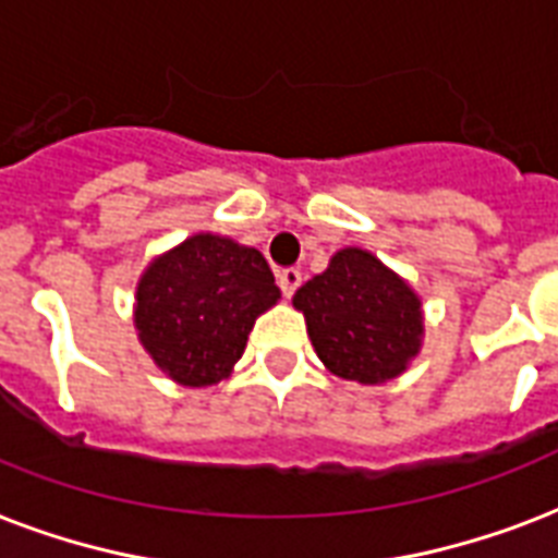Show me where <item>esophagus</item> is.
Here are the masks:
<instances>
[{"label": "esophagus", "mask_w": 558, "mask_h": 558, "mask_svg": "<svg viewBox=\"0 0 558 558\" xmlns=\"http://www.w3.org/2000/svg\"><path fill=\"white\" fill-rule=\"evenodd\" d=\"M276 282H279V288H282L284 296H293V291L302 284V274L296 270V267H284V270H279L276 274Z\"/></svg>", "instance_id": "obj_1"}]
</instances>
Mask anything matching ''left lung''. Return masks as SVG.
I'll list each match as a JSON object with an SVG mask.
<instances>
[{
  "instance_id": "left-lung-1",
  "label": "left lung",
  "mask_w": 558,
  "mask_h": 558,
  "mask_svg": "<svg viewBox=\"0 0 558 558\" xmlns=\"http://www.w3.org/2000/svg\"><path fill=\"white\" fill-rule=\"evenodd\" d=\"M319 361L347 381H390L418 352L422 311L408 282L366 250H340L293 293Z\"/></svg>"
}]
</instances>
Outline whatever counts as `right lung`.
I'll return each instance as SVG.
<instances>
[{
  "label": "right lung",
  "mask_w": 558,
  "mask_h": 558,
  "mask_svg": "<svg viewBox=\"0 0 558 558\" xmlns=\"http://www.w3.org/2000/svg\"><path fill=\"white\" fill-rule=\"evenodd\" d=\"M279 300L265 256L220 235H194L148 267L136 291L142 347L185 387L227 378L256 317Z\"/></svg>",
  "instance_id": "obj_1"
}]
</instances>
